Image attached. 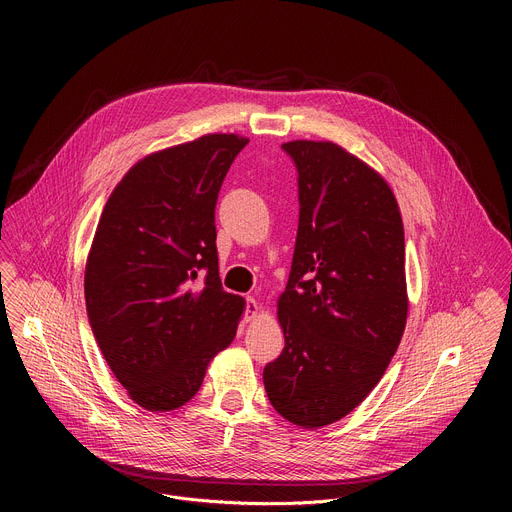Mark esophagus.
Masks as SVG:
<instances>
[{
  "label": "esophagus",
  "mask_w": 512,
  "mask_h": 512,
  "mask_svg": "<svg viewBox=\"0 0 512 512\" xmlns=\"http://www.w3.org/2000/svg\"><path fill=\"white\" fill-rule=\"evenodd\" d=\"M259 312H261V306H259V302H257L255 298H247V308H245V320H247V322L255 320V318L259 316Z\"/></svg>",
  "instance_id": "1"
}]
</instances>
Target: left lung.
I'll return each instance as SVG.
<instances>
[{
  "mask_svg": "<svg viewBox=\"0 0 512 512\" xmlns=\"http://www.w3.org/2000/svg\"><path fill=\"white\" fill-rule=\"evenodd\" d=\"M300 225L277 320L285 346L263 371L275 411L304 429L346 417L401 342L409 298L405 231L387 180L334 141H287Z\"/></svg>",
  "mask_w": 512,
  "mask_h": 512,
  "instance_id": "obj_1",
  "label": "left lung"
}]
</instances>
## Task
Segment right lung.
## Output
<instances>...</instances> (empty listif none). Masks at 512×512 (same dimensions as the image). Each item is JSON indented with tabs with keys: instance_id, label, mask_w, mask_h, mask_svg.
Masks as SVG:
<instances>
[{
	"instance_id": "obj_1",
	"label": "right lung",
	"mask_w": 512,
	"mask_h": 512,
	"mask_svg": "<svg viewBox=\"0 0 512 512\" xmlns=\"http://www.w3.org/2000/svg\"><path fill=\"white\" fill-rule=\"evenodd\" d=\"M247 143L206 133L141 158L99 218L85 267L89 322L113 375L148 411L188 403L237 334L245 300L218 277L214 206Z\"/></svg>"
}]
</instances>
